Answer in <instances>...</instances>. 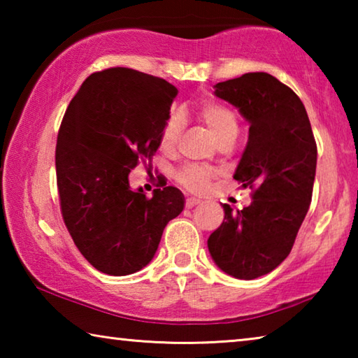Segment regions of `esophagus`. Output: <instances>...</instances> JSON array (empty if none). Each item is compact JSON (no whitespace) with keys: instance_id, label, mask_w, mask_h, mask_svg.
Listing matches in <instances>:
<instances>
[{"instance_id":"esophagus-1","label":"esophagus","mask_w":358,"mask_h":358,"mask_svg":"<svg viewBox=\"0 0 358 358\" xmlns=\"http://www.w3.org/2000/svg\"><path fill=\"white\" fill-rule=\"evenodd\" d=\"M201 202H202L201 199H197V197H187V199H186V208L196 207V205H199Z\"/></svg>"}]
</instances>
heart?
<instances>
[{
	"label": "heart",
	"instance_id": "heart-1",
	"mask_svg": "<svg viewBox=\"0 0 358 358\" xmlns=\"http://www.w3.org/2000/svg\"><path fill=\"white\" fill-rule=\"evenodd\" d=\"M197 117L203 121L205 126L210 129L217 143L227 141V138H234V141L237 138L240 131L238 120L237 115H235V112L230 107L216 101H207L197 108ZM181 124H183V121H181V117L178 113H173L167 118L164 126H162L159 137V145L162 150L169 151L175 148L181 132ZM213 177V169L205 166L185 167L183 171L178 173L180 183L185 185L187 189L196 192L207 189Z\"/></svg>",
	"mask_w": 358,
	"mask_h": 358
}]
</instances>
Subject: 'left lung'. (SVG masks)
<instances>
[{
  "instance_id": "1",
  "label": "left lung",
  "mask_w": 358,
  "mask_h": 358,
  "mask_svg": "<svg viewBox=\"0 0 358 358\" xmlns=\"http://www.w3.org/2000/svg\"><path fill=\"white\" fill-rule=\"evenodd\" d=\"M213 88L250 123L234 178L251 187L252 202L237 213L222 203L226 215L208 237V251L224 273L254 280L292 250L311 203L317 147L305 106L276 77L248 72Z\"/></svg>"
}]
</instances>
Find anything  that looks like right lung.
Wrapping results in <instances>:
<instances>
[{
	"instance_id": "add662e5",
	"label": "right lung",
	"mask_w": 358,
	"mask_h": 358,
	"mask_svg": "<svg viewBox=\"0 0 358 358\" xmlns=\"http://www.w3.org/2000/svg\"><path fill=\"white\" fill-rule=\"evenodd\" d=\"M178 90L164 78L110 68L82 83L57 141V183L66 227L96 270L136 273L155 257L167 222L185 196L161 185L147 197L129 172L159 148Z\"/></svg>"
}]
</instances>
